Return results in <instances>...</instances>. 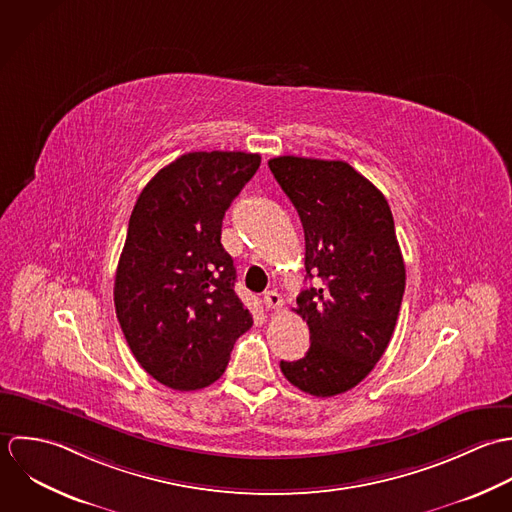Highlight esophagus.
<instances>
[{
    "label": "esophagus",
    "instance_id": "1",
    "mask_svg": "<svg viewBox=\"0 0 512 512\" xmlns=\"http://www.w3.org/2000/svg\"><path fill=\"white\" fill-rule=\"evenodd\" d=\"M263 301H265V307L271 308V310L283 308V297H281L277 291H267L265 297H263Z\"/></svg>",
    "mask_w": 512,
    "mask_h": 512
}]
</instances>
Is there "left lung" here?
Masks as SVG:
<instances>
[{"label": "left lung", "instance_id": "8db88e82", "mask_svg": "<svg viewBox=\"0 0 512 512\" xmlns=\"http://www.w3.org/2000/svg\"><path fill=\"white\" fill-rule=\"evenodd\" d=\"M269 168L303 221L307 277L324 283L297 299L310 348L281 372L310 396H338L374 370L396 328L406 265L392 209L342 160L279 156Z\"/></svg>", "mask_w": 512, "mask_h": 512}]
</instances>
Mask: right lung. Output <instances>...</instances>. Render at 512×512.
Masks as SVG:
<instances>
[{"label": "right lung", "instance_id": "right-lung-1", "mask_svg": "<svg viewBox=\"0 0 512 512\" xmlns=\"http://www.w3.org/2000/svg\"><path fill=\"white\" fill-rule=\"evenodd\" d=\"M259 164L247 152L184 154L132 209L114 277L116 318L138 364L172 390L213 384L253 324L233 291L221 223Z\"/></svg>", "mask_w": 512, "mask_h": 512}]
</instances>
